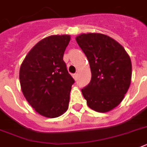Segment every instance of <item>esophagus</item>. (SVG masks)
<instances>
[{
    "label": "esophagus",
    "instance_id": "esophagus-1",
    "mask_svg": "<svg viewBox=\"0 0 147 147\" xmlns=\"http://www.w3.org/2000/svg\"><path fill=\"white\" fill-rule=\"evenodd\" d=\"M73 78H74V79L76 80L78 78V73H76V74H74L73 75Z\"/></svg>",
    "mask_w": 147,
    "mask_h": 147
}]
</instances>
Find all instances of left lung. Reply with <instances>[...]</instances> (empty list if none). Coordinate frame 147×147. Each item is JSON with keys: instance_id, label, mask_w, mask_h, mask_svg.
Returning a JSON list of instances; mask_svg holds the SVG:
<instances>
[{"instance_id": "8db88e82", "label": "left lung", "mask_w": 147, "mask_h": 147, "mask_svg": "<svg viewBox=\"0 0 147 147\" xmlns=\"http://www.w3.org/2000/svg\"><path fill=\"white\" fill-rule=\"evenodd\" d=\"M90 64L91 80L82 92L87 104L107 113L120 104L131 84V61L123 47L100 33L81 34L76 38Z\"/></svg>"}]
</instances>
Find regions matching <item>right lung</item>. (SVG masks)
<instances>
[{
	"label": "right lung",
	"mask_w": 147,
	"mask_h": 147,
	"mask_svg": "<svg viewBox=\"0 0 147 147\" xmlns=\"http://www.w3.org/2000/svg\"><path fill=\"white\" fill-rule=\"evenodd\" d=\"M70 35H51L40 40L24 59L20 69L22 94L32 108L47 118L66 112L75 80L68 72L63 54Z\"/></svg>",
	"instance_id": "add662e5"
}]
</instances>
